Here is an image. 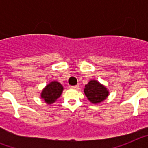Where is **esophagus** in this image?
<instances>
[{
	"instance_id": "1",
	"label": "esophagus",
	"mask_w": 148,
	"mask_h": 148,
	"mask_svg": "<svg viewBox=\"0 0 148 148\" xmlns=\"http://www.w3.org/2000/svg\"><path fill=\"white\" fill-rule=\"evenodd\" d=\"M78 87H79V85H75V86H71L72 89H75V90H78Z\"/></svg>"
}]
</instances>
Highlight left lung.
<instances>
[{
	"label": "left lung",
	"instance_id": "left-lung-1",
	"mask_svg": "<svg viewBox=\"0 0 148 148\" xmlns=\"http://www.w3.org/2000/svg\"><path fill=\"white\" fill-rule=\"evenodd\" d=\"M84 94L92 104H99L105 100L109 95V91L103 84L95 80H91L85 85Z\"/></svg>",
	"mask_w": 148,
	"mask_h": 148
}]
</instances>
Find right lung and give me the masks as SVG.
<instances>
[{
  "label": "right lung",
  "instance_id": "right-lung-1",
  "mask_svg": "<svg viewBox=\"0 0 148 148\" xmlns=\"http://www.w3.org/2000/svg\"><path fill=\"white\" fill-rule=\"evenodd\" d=\"M63 90L64 88L61 84L54 81L48 84L44 87L40 94V96L47 104H53L61 96Z\"/></svg>",
  "mask_w": 148,
  "mask_h": 148
}]
</instances>
